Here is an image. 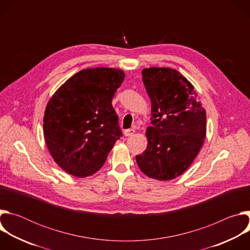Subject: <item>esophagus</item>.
Instances as JSON below:
<instances>
[{
	"label": "esophagus",
	"mask_w": 250,
	"mask_h": 250,
	"mask_svg": "<svg viewBox=\"0 0 250 250\" xmlns=\"http://www.w3.org/2000/svg\"><path fill=\"white\" fill-rule=\"evenodd\" d=\"M134 128H128V129H125V131H124V134L125 135V136H131L133 133H134Z\"/></svg>",
	"instance_id": "1"
}]
</instances>
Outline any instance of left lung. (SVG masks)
Wrapping results in <instances>:
<instances>
[{"instance_id": "1", "label": "left lung", "mask_w": 250, "mask_h": 250, "mask_svg": "<svg viewBox=\"0 0 250 250\" xmlns=\"http://www.w3.org/2000/svg\"><path fill=\"white\" fill-rule=\"evenodd\" d=\"M141 73L152 118L147 147L135 159L146 176L168 181L186 171L198 155L206 137V111L193 85L175 69L152 67Z\"/></svg>"}]
</instances>
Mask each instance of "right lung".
I'll return each mask as SVG.
<instances>
[{"label":"right lung","mask_w":250,"mask_h":250,"mask_svg":"<svg viewBox=\"0 0 250 250\" xmlns=\"http://www.w3.org/2000/svg\"><path fill=\"white\" fill-rule=\"evenodd\" d=\"M124 79L120 69H84L49 100L44 138L52 158L65 172L76 177L94 174L123 136L112 100Z\"/></svg>","instance_id":"right-lung-1"}]
</instances>
